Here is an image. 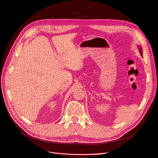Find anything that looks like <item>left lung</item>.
I'll use <instances>...</instances> for the list:
<instances>
[{"instance_id": "left-lung-1", "label": "left lung", "mask_w": 158, "mask_h": 158, "mask_svg": "<svg viewBox=\"0 0 158 158\" xmlns=\"http://www.w3.org/2000/svg\"><path fill=\"white\" fill-rule=\"evenodd\" d=\"M139 51H140V54H141V55L142 56V55H143V53H142V51H141V48H139Z\"/></svg>"}]
</instances>
